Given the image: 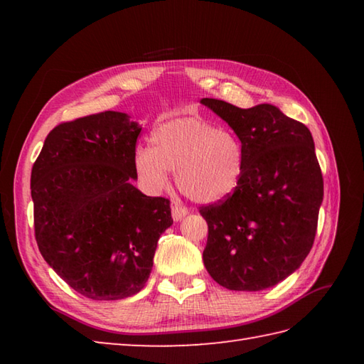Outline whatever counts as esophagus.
I'll return each instance as SVG.
<instances>
[{
	"mask_svg": "<svg viewBox=\"0 0 364 364\" xmlns=\"http://www.w3.org/2000/svg\"><path fill=\"white\" fill-rule=\"evenodd\" d=\"M188 214V208L183 206L180 203H173L172 205V215H173V220H181L184 215Z\"/></svg>",
	"mask_w": 364,
	"mask_h": 364,
	"instance_id": "obj_1",
	"label": "esophagus"
}]
</instances>
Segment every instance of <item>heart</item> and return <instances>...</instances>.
Returning a JSON list of instances; mask_svg holds the SVG:
<instances>
[{
  "mask_svg": "<svg viewBox=\"0 0 364 364\" xmlns=\"http://www.w3.org/2000/svg\"><path fill=\"white\" fill-rule=\"evenodd\" d=\"M151 146H139L134 168L150 192L168 186V173L184 196L198 203L227 197L241 178L244 150L239 139L225 129H215L200 117H183L161 125Z\"/></svg>",
  "mask_w": 364,
  "mask_h": 364,
  "instance_id": "b5f03b06",
  "label": "heart"
}]
</instances>
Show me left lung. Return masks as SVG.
Masks as SVG:
<instances>
[{
    "instance_id": "obj_1",
    "label": "left lung",
    "mask_w": 364,
    "mask_h": 364,
    "mask_svg": "<svg viewBox=\"0 0 364 364\" xmlns=\"http://www.w3.org/2000/svg\"><path fill=\"white\" fill-rule=\"evenodd\" d=\"M202 103L233 128L244 150L235 191L200 208L205 267L231 291L270 288L300 267L314 242L323 180L313 136L272 105Z\"/></svg>"
}]
</instances>
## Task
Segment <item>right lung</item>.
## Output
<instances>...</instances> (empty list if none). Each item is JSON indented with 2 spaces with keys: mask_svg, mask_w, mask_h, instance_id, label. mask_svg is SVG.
<instances>
[{
  "mask_svg": "<svg viewBox=\"0 0 364 364\" xmlns=\"http://www.w3.org/2000/svg\"><path fill=\"white\" fill-rule=\"evenodd\" d=\"M141 127L105 111L59 123L31 172L34 233L43 259L81 296L120 300L141 291L170 200L136 189Z\"/></svg>",
  "mask_w": 364,
  "mask_h": 364,
  "instance_id": "right-lung-1",
  "label": "right lung"
}]
</instances>
